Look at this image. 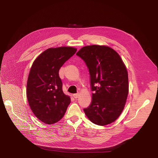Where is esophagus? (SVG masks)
Listing matches in <instances>:
<instances>
[{
  "label": "esophagus",
  "mask_w": 158,
  "mask_h": 158,
  "mask_svg": "<svg viewBox=\"0 0 158 158\" xmlns=\"http://www.w3.org/2000/svg\"><path fill=\"white\" fill-rule=\"evenodd\" d=\"M78 97H79V94H73V98H75V99H77Z\"/></svg>",
  "instance_id": "34e87169"
}]
</instances>
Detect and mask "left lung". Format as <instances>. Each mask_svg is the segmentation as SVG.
Listing matches in <instances>:
<instances>
[{
  "label": "left lung",
  "instance_id": "obj_1",
  "mask_svg": "<svg viewBox=\"0 0 158 158\" xmlns=\"http://www.w3.org/2000/svg\"><path fill=\"white\" fill-rule=\"evenodd\" d=\"M76 55L88 66L94 92L90 106L84 109L85 115L95 125L111 124L120 116L127 99L126 66L120 55L106 45L85 46Z\"/></svg>",
  "mask_w": 158,
  "mask_h": 158
}]
</instances>
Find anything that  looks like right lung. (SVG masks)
I'll list each match as a JSON object with an SVG mask.
<instances>
[{
	"instance_id": "obj_1",
	"label": "right lung",
	"mask_w": 158,
	"mask_h": 158,
	"mask_svg": "<svg viewBox=\"0 0 158 158\" xmlns=\"http://www.w3.org/2000/svg\"><path fill=\"white\" fill-rule=\"evenodd\" d=\"M77 51L72 47L49 48L38 56L28 76L26 95L35 117L47 125L63 117L70 98L63 93L59 71Z\"/></svg>"
}]
</instances>
